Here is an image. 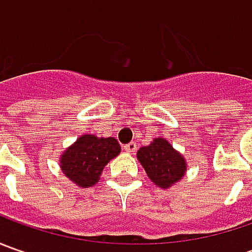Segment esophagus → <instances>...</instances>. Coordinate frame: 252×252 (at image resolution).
Returning a JSON list of instances; mask_svg holds the SVG:
<instances>
[{
  "instance_id": "obj_1",
  "label": "esophagus",
  "mask_w": 252,
  "mask_h": 252,
  "mask_svg": "<svg viewBox=\"0 0 252 252\" xmlns=\"http://www.w3.org/2000/svg\"><path fill=\"white\" fill-rule=\"evenodd\" d=\"M123 149H125V151H127V153H134V151L137 150V146H136V143H134V141H131V143H129V144L123 146Z\"/></svg>"
}]
</instances>
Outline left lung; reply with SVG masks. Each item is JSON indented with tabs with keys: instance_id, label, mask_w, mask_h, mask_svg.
Listing matches in <instances>:
<instances>
[{
	"instance_id": "obj_1",
	"label": "left lung",
	"mask_w": 252,
	"mask_h": 252,
	"mask_svg": "<svg viewBox=\"0 0 252 252\" xmlns=\"http://www.w3.org/2000/svg\"><path fill=\"white\" fill-rule=\"evenodd\" d=\"M137 160L150 181L158 188L168 189L187 174L185 157L164 137H156L149 146L140 147Z\"/></svg>"
}]
</instances>
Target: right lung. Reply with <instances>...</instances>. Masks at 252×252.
<instances>
[{
	"label": "right lung",
	"mask_w": 252,
	"mask_h": 252,
	"mask_svg": "<svg viewBox=\"0 0 252 252\" xmlns=\"http://www.w3.org/2000/svg\"><path fill=\"white\" fill-rule=\"evenodd\" d=\"M121 144L115 137L83 134L60 154L63 174L80 188L94 187L105 165L121 154Z\"/></svg>",
	"instance_id": "1"
}]
</instances>
